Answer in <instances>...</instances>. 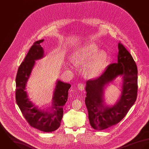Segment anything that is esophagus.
Instances as JSON below:
<instances>
[{"label":"esophagus","mask_w":149,"mask_h":149,"mask_svg":"<svg viewBox=\"0 0 149 149\" xmlns=\"http://www.w3.org/2000/svg\"><path fill=\"white\" fill-rule=\"evenodd\" d=\"M77 88L79 90V91H82L84 90V84L82 83H79L78 85H77Z\"/></svg>","instance_id":"1"}]
</instances>
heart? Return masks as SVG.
Returning <instances> with one entry per match:
<instances>
[{
  "label": "heart",
  "mask_w": 149,
  "mask_h": 149,
  "mask_svg": "<svg viewBox=\"0 0 149 149\" xmlns=\"http://www.w3.org/2000/svg\"><path fill=\"white\" fill-rule=\"evenodd\" d=\"M72 60L76 66L84 65L83 73L89 79L99 77L104 70L108 61V54L104 50H99L98 46L93 42L84 45L75 50Z\"/></svg>",
  "instance_id": "b5f03b06"
}]
</instances>
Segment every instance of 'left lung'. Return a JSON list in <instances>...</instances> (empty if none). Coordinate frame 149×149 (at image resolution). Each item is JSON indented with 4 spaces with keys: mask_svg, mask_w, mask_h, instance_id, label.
Segmentation results:
<instances>
[{
    "mask_svg": "<svg viewBox=\"0 0 149 149\" xmlns=\"http://www.w3.org/2000/svg\"><path fill=\"white\" fill-rule=\"evenodd\" d=\"M116 63L110 65L98 78L86 82L85 103L91 127L103 130L119 123L134 104L137 96L138 70L132 55L119 42ZM118 76L122 77L121 94L114 105H107L104 90Z\"/></svg>",
    "mask_w": 149,
    "mask_h": 149,
    "instance_id": "obj_1",
    "label": "left lung"
}]
</instances>
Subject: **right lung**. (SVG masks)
Segmentation results:
<instances>
[{"label": "right lung", "mask_w": 149, "mask_h": 149, "mask_svg": "<svg viewBox=\"0 0 149 149\" xmlns=\"http://www.w3.org/2000/svg\"><path fill=\"white\" fill-rule=\"evenodd\" d=\"M43 40L42 39L33 43L18 68L15 98L22 113L31 127L42 132H52L57 130L61 125L63 115V106L66 103L68 91L71 86L57 80L53 91L52 105L46 110L38 109L30 100L26 87L35 61L45 56L44 50L40 45Z\"/></svg>", "instance_id": "add662e5"}]
</instances>
